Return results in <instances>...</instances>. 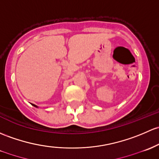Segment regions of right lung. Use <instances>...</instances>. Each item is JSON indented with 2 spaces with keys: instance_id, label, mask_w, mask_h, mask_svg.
<instances>
[{
  "instance_id": "obj_1",
  "label": "right lung",
  "mask_w": 159,
  "mask_h": 159,
  "mask_svg": "<svg viewBox=\"0 0 159 159\" xmlns=\"http://www.w3.org/2000/svg\"><path fill=\"white\" fill-rule=\"evenodd\" d=\"M33 106H34V107H36V105H34V104H33Z\"/></svg>"
}]
</instances>
